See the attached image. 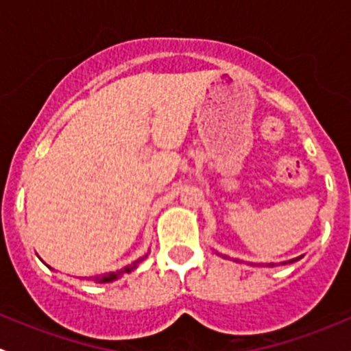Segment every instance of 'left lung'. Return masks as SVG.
<instances>
[{
  "mask_svg": "<svg viewBox=\"0 0 351 351\" xmlns=\"http://www.w3.org/2000/svg\"><path fill=\"white\" fill-rule=\"evenodd\" d=\"M300 258H302V256H299V258H293V260H290V261H287V263H293V261H297V260H300ZM274 265H275V263H270V265H268V267H274Z\"/></svg>",
  "mask_w": 351,
  "mask_h": 351,
  "instance_id": "8db88e82",
  "label": "left lung"
}]
</instances>
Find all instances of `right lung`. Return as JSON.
Returning a JSON list of instances; mask_svg holds the SVG:
<instances>
[{"instance_id": "right-lung-1", "label": "right lung", "mask_w": 351, "mask_h": 351, "mask_svg": "<svg viewBox=\"0 0 351 351\" xmlns=\"http://www.w3.org/2000/svg\"><path fill=\"white\" fill-rule=\"evenodd\" d=\"M143 260H144V258H141V260H137L136 263H132V265H130V267L123 268V270H120V271H112V274L104 275V277H101V278H97V280H98V282H112V280H115V278H117V277H120V275H122L123 271H130V270H132V268H136V265H137V263H141V261H143Z\"/></svg>"}]
</instances>
